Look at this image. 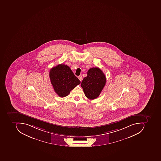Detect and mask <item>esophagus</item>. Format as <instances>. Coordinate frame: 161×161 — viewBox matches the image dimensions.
I'll return each mask as SVG.
<instances>
[{"instance_id": "1", "label": "esophagus", "mask_w": 161, "mask_h": 161, "mask_svg": "<svg viewBox=\"0 0 161 161\" xmlns=\"http://www.w3.org/2000/svg\"><path fill=\"white\" fill-rule=\"evenodd\" d=\"M78 79H79V80H80V81H82V76H81V75L79 76H78Z\"/></svg>"}]
</instances>
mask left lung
<instances>
[{"label": "left lung", "mask_w": 161, "mask_h": 161, "mask_svg": "<svg viewBox=\"0 0 161 161\" xmlns=\"http://www.w3.org/2000/svg\"><path fill=\"white\" fill-rule=\"evenodd\" d=\"M106 77L98 67L89 69L87 76L83 79L81 84L86 96L89 100H94L99 97L105 86Z\"/></svg>", "instance_id": "8db88e82"}]
</instances>
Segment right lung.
I'll return each instance as SVG.
<instances>
[{"instance_id": "right-lung-1", "label": "right lung", "mask_w": 161, "mask_h": 161, "mask_svg": "<svg viewBox=\"0 0 161 161\" xmlns=\"http://www.w3.org/2000/svg\"><path fill=\"white\" fill-rule=\"evenodd\" d=\"M49 77L55 92L60 97L68 95L70 91L81 83L70 68L64 64H59L51 69Z\"/></svg>"}]
</instances>
